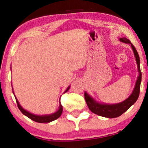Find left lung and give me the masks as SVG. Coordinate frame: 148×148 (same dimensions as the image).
Segmentation results:
<instances>
[{
    "instance_id": "1",
    "label": "left lung",
    "mask_w": 148,
    "mask_h": 148,
    "mask_svg": "<svg viewBox=\"0 0 148 148\" xmlns=\"http://www.w3.org/2000/svg\"><path fill=\"white\" fill-rule=\"evenodd\" d=\"M120 40L122 42L125 44H129L131 45L132 50H133L134 55H135V59H136L137 64H138V69L139 71V76L138 77L136 84H135V88L133 89V92L131 94L130 96L125 99L123 102L117 104H101L95 101L92 97L89 96L86 92H84V98L86 100V104L89 110L95 114H98L102 117H107V118H115L122 115L124 112L127 111L132 104H135V102L138 100L139 95H140V83H141L142 79V73L140 71V57L138 51L135 46L132 45L129 39L127 38H120Z\"/></svg>"
}]
</instances>
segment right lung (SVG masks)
Returning <instances> with one entry per match:
<instances>
[{
    "label": "right lung",
    "mask_w": 148,
    "mask_h": 148,
    "mask_svg": "<svg viewBox=\"0 0 148 148\" xmlns=\"http://www.w3.org/2000/svg\"><path fill=\"white\" fill-rule=\"evenodd\" d=\"M69 88L70 86H69V87L66 89L64 93L69 89ZM15 98H16V103H17L18 107V109L20 110V111L24 115H26V117H28V118H30L31 120L35 121V122H39V123H49V122H52V121L56 120V119H58L61 115H62V112H63V107H62V104H60L58 111L56 112H54L53 114H47V115H36V114H32V113L26 111V110H24V109L20 105V104H19L18 101V99H16V97Z\"/></svg>",
    "instance_id": "1"
}]
</instances>
